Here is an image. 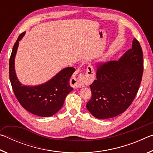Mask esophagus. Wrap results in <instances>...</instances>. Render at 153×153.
<instances>
[{
	"label": "esophagus",
	"instance_id": "esophagus-1",
	"mask_svg": "<svg viewBox=\"0 0 153 153\" xmlns=\"http://www.w3.org/2000/svg\"><path fill=\"white\" fill-rule=\"evenodd\" d=\"M86 74L89 76V79H91L94 78V70L92 65H88L86 68ZM86 77L85 75L80 74L76 78H74V86L76 88H81L85 85L86 83Z\"/></svg>",
	"mask_w": 153,
	"mask_h": 153
}]
</instances>
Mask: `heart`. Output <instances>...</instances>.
<instances>
[{"instance_id": "obj_1", "label": "heart", "mask_w": 153, "mask_h": 153, "mask_svg": "<svg viewBox=\"0 0 153 153\" xmlns=\"http://www.w3.org/2000/svg\"><path fill=\"white\" fill-rule=\"evenodd\" d=\"M106 60H107V57H103V58L101 59V61H102V62H105V61H106Z\"/></svg>"}]
</instances>
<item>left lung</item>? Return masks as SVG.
<instances>
[{"mask_svg": "<svg viewBox=\"0 0 153 153\" xmlns=\"http://www.w3.org/2000/svg\"><path fill=\"white\" fill-rule=\"evenodd\" d=\"M143 73V54L134 38L131 48L118 61L98 67L97 79L90 85L92 98L86 108L97 119L105 120L123 113L135 98Z\"/></svg>", "mask_w": 153, "mask_h": 153, "instance_id": "obj_1", "label": "left lung"}]
</instances>
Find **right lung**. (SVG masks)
<instances>
[{
    "label": "right lung",
    "mask_w": 153,
    "mask_h": 153,
    "mask_svg": "<svg viewBox=\"0 0 153 153\" xmlns=\"http://www.w3.org/2000/svg\"><path fill=\"white\" fill-rule=\"evenodd\" d=\"M25 33L19 36L13 48L9 60L10 81L15 97L25 110L40 117H51L61 109L67 95L74 90L69 79L76 69L65 67L48 81L37 86L22 84L15 72V59L19 41Z\"/></svg>",
    "instance_id": "obj_1"
}]
</instances>
